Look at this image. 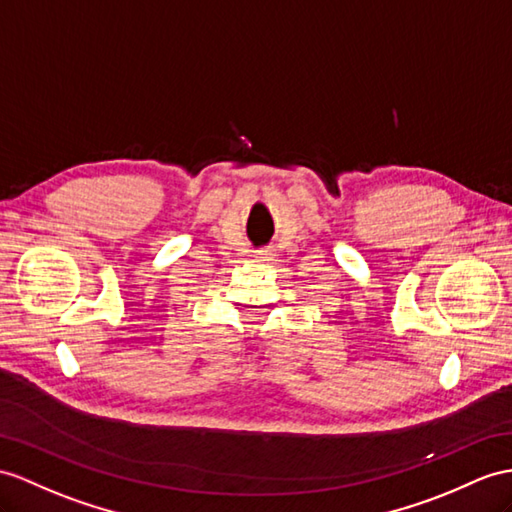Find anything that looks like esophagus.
Returning a JSON list of instances; mask_svg holds the SVG:
<instances>
[{
    "instance_id": "esophagus-1",
    "label": "esophagus",
    "mask_w": 512,
    "mask_h": 512,
    "mask_svg": "<svg viewBox=\"0 0 512 512\" xmlns=\"http://www.w3.org/2000/svg\"><path fill=\"white\" fill-rule=\"evenodd\" d=\"M256 258H258V260H263V263H267V260H271V258H273V252H271V249H260Z\"/></svg>"
}]
</instances>
